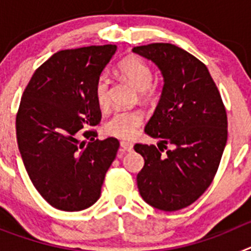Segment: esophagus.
<instances>
[{"instance_id":"esophagus-1","label":"esophagus","mask_w":251,"mask_h":251,"mask_svg":"<svg viewBox=\"0 0 251 251\" xmlns=\"http://www.w3.org/2000/svg\"><path fill=\"white\" fill-rule=\"evenodd\" d=\"M121 147L123 148L124 151H127V152H130V151L133 150V143H132V142L122 141L121 142Z\"/></svg>"}]
</instances>
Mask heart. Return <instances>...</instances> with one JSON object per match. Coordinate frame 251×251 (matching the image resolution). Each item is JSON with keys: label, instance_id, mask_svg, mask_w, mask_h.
<instances>
[{"label": "heart", "instance_id": "heart-1", "mask_svg": "<svg viewBox=\"0 0 251 251\" xmlns=\"http://www.w3.org/2000/svg\"><path fill=\"white\" fill-rule=\"evenodd\" d=\"M122 76L136 89L141 92L142 97H147L152 93L153 72L151 66L138 57L129 56L122 60L119 64ZM110 79L106 74H100L95 81L94 98L99 108L105 109L109 105ZM143 123V113L139 109H123L113 113L104 123L103 129L106 136L119 139H130L136 136L138 128Z\"/></svg>", "mask_w": 251, "mask_h": 251}]
</instances>
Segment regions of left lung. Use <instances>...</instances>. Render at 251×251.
<instances>
[{
    "instance_id": "1",
    "label": "left lung",
    "mask_w": 251,
    "mask_h": 251,
    "mask_svg": "<svg viewBox=\"0 0 251 251\" xmlns=\"http://www.w3.org/2000/svg\"><path fill=\"white\" fill-rule=\"evenodd\" d=\"M152 60L165 85L145 132L156 146L136 143L145 158L137 175L141 196L163 211L187 207L211 185L227 141V115L214 79L202 61L172 44L133 48ZM172 144V150L167 149ZM161 147L168 151L162 155Z\"/></svg>"
}]
</instances>
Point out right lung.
Wrapping results in <instances>:
<instances>
[{
	"label": "right lung",
	"instance_id": "add662e5",
	"mask_svg": "<svg viewBox=\"0 0 251 251\" xmlns=\"http://www.w3.org/2000/svg\"><path fill=\"white\" fill-rule=\"evenodd\" d=\"M117 46L61 50L36 69L16 114L17 145L31 182L52 207L97 202L118 139H95L101 112L94 85Z\"/></svg>",
	"mask_w": 251,
	"mask_h": 251
}]
</instances>
